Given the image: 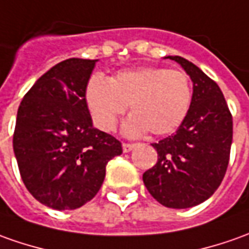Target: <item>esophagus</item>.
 Listing matches in <instances>:
<instances>
[{"label":"esophagus","mask_w":249,"mask_h":249,"mask_svg":"<svg viewBox=\"0 0 249 249\" xmlns=\"http://www.w3.org/2000/svg\"><path fill=\"white\" fill-rule=\"evenodd\" d=\"M133 147H135V144H132V143H123V151L124 153H129Z\"/></svg>","instance_id":"1"}]
</instances>
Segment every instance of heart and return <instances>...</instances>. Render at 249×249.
<instances>
[{
    "label": "heart",
    "mask_w": 249,
    "mask_h": 249,
    "mask_svg": "<svg viewBox=\"0 0 249 249\" xmlns=\"http://www.w3.org/2000/svg\"><path fill=\"white\" fill-rule=\"evenodd\" d=\"M84 99L94 123L102 131H113L129 105L132 116L124 125L126 135L148 131L163 136L176 131L187 117L192 86L182 71L146 67L121 71L110 80L91 76Z\"/></svg>",
    "instance_id": "obj_1"
}]
</instances>
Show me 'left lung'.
<instances>
[{
	"label": "left lung",
	"instance_id": "1",
	"mask_svg": "<svg viewBox=\"0 0 249 249\" xmlns=\"http://www.w3.org/2000/svg\"><path fill=\"white\" fill-rule=\"evenodd\" d=\"M178 62L194 82L188 114L177 132L153 147L158 160L143 174L154 199L165 207L188 209L213 195L224 180L231 157L233 118L221 89L191 61Z\"/></svg>",
	"mask_w": 249,
	"mask_h": 249
}]
</instances>
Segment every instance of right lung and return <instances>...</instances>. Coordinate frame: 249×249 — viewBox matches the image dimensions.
I'll return each instance as SVG.
<instances>
[{"mask_svg":"<svg viewBox=\"0 0 249 249\" xmlns=\"http://www.w3.org/2000/svg\"><path fill=\"white\" fill-rule=\"evenodd\" d=\"M96 60L54 65L20 103L13 151L25 188L54 210H75L102 187L107 162L121 155L114 136L92 126L84 89Z\"/></svg>","mask_w":249,"mask_h":249,"instance_id":"right-lung-1","label":"right lung"}]
</instances>
